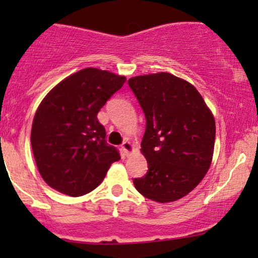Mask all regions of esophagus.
<instances>
[{
  "label": "esophagus",
  "mask_w": 258,
  "mask_h": 258,
  "mask_svg": "<svg viewBox=\"0 0 258 258\" xmlns=\"http://www.w3.org/2000/svg\"><path fill=\"white\" fill-rule=\"evenodd\" d=\"M121 149H122V152L125 155H128V154L133 150V146L131 144V142L125 141L122 144H121Z\"/></svg>",
  "instance_id": "esophagus-1"
}]
</instances>
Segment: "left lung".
Here are the masks:
<instances>
[{"instance_id":"obj_1","label":"left lung","mask_w":258,"mask_h":258,"mask_svg":"<svg viewBox=\"0 0 258 258\" xmlns=\"http://www.w3.org/2000/svg\"><path fill=\"white\" fill-rule=\"evenodd\" d=\"M128 86L147 122L141 150L148 172L133 184L150 200H178L199 184L211 165L214 115L197 88L172 74L136 76Z\"/></svg>"}]
</instances>
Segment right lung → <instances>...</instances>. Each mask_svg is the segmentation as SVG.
<instances>
[{"label": "right lung", "mask_w": 258, "mask_h": 258, "mask_svg": "<svg viewBox=\"0 0 258 258\" xmlns=\"http://www.w3.org/2000/svg\"><path fill=\"white\" fill-rule=\"evenodd\" d=\"M125 76L86 68L59 82L44 97L32 121L31 147L38 172L69 197L97 188L119 150L106 143L97 114L122 87Z\"/></svg>", "instance_id": "add662e5"}]
</instances>
